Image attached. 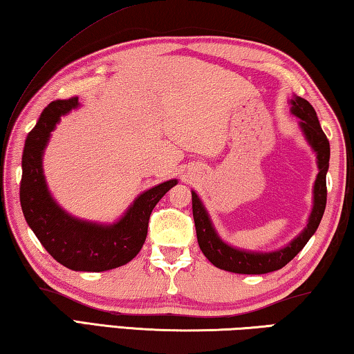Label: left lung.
Returning a JSON list of instances; mask_svg holds the SVG:
<instances>
[{"mask_svg": "<svg viewBox=\"0 0 354 354\" xmlns=\"http://www.w3.org/2000/svg\"><path fill=\"white\" fill-rule=\"evenodd\" d=\"M290 112L299 118L298 127L306 139L308 145L313 148L317 158V173L313 190V209H310L308 225L299 234L283 248L274 251H251L232 247L218 236L217 230L209 217L207 209L203 205L200 196L192 190V209L198 245L209 262L221 270L241 274H263L283 268L289 263L299 251L304 248L310 237L319 227L323 212L326 207V173L329 169V142L322 131L319 117L309 101L293 95L289 101Z\"/></svg>", "mask_w": 354, "mask_h": 354, "instance_id": "left-lung-1", "label": "left lung"}]
</instances>
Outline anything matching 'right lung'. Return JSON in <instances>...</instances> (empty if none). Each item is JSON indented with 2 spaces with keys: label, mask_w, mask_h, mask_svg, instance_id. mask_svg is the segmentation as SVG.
Here are the masks:
<instances>
[{
  "label": "right lung",
  "mask_w": 354,
  "mask_h": 354,
  "mask_svg": "<svg viewBox=\"0 0 354 354\" xmlns=\"http://www.w3.org/2000/svg\"><path fill=\"white\" fill-rule=\"evenodd\" d=\"M80 106L77 97L48 104L28 134L21 158L20 203L26 223L64 267L75 272H106L133 261L145 243L148 220L178 179L148 189L113 223L77 218L57 205L44 175V153L61 117Z\"/></svg>",
  "instance_id": "add662e5"
}]
</instances>
